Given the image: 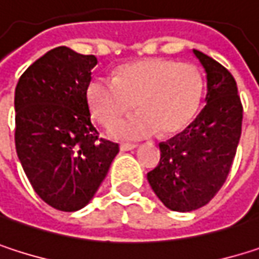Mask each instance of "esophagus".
<instances>
[{
    "label": "esophagus",
    "mask_w": 259,
    "mask_h": 259,
    "mask_svg": "<svg viewBox=\"0 0 259 259\" xmlns=\"http://www.w3.org/2000/svg\"><path fill=\"white\" fill-rule=\"evenodd\" d=\"M135 148H138L136 144H121L120 145V150L121 151H130V150H135Z\"/></svg>",
    "instance_id": "esophagus-1"
}]
</instances>
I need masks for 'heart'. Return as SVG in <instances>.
<instances>
[{
	"label": "heart",
	"mask_w": 259,
	"mask_h": 259,
	"mask_svg": "<svg viewBox=\"0 0 259 259\" xmlns=\"http://www.w3.org/2000/svg\"><path fill=\"white\" fill-rule=\"evenodd\" d=\"M205 80L195 64L165 58H148L123 64L115 76H94L85 88L91 114L105 127L114 126L135 108L139 112L117 124L112 135L121 139H141L159 130L174 135L195 118Z\"/></svg>",
	"instance_id": "b5f03b06"
}]
</instances>
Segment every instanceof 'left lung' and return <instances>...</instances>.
Here are the masks:
<instances>
[{
  "label": "left lung",
  "instance_id": "8db88e82",
  "mask_svg": "<svg viewBox=\"0 0 259 259\" xmlns=\"http://www.w3.org/2000/svg\"><path fill=\"white\" fill-rule=\"evenodd\" d=\"M207 73V105L166 142L160 162L147 174L157 198L174 211L208 204L227 180L241 135L243 105L233 75L216 60L195 51Z\"/></svg>",
  "mask_w": 259,
  "mask_h": 259
}]
</instances>
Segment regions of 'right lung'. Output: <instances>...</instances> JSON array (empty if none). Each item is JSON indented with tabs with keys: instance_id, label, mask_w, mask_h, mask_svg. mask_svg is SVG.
<instances>
[{
	"instance_id": "obj_1",
	"label": "right lung",
	"mask_w": 259,
	"mask_h": 259,
	"mask_svg": "<svg viewBox=\"0 0 259 259\" xmlns=\"http://www.w3.org/2000/svg\"><path fill=\"white\" fill-rule=\"evenodd\" d=\"M94 55L58 46L34 61L16 85L15 144L35 193L76 211L105 180L118 144L99 138L85 97Z\"/></svg>"
}]
</instances>
